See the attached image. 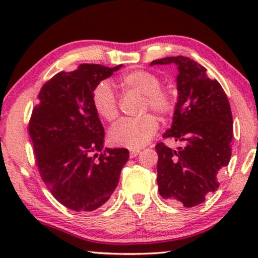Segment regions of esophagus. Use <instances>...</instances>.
I'll return each instance as SVG.
<instances>
[{"label":"esophagus","instance_id":"obj_1","mask_svg":"<svg viewBox=\"0 0 258 258\" xmlns=\"http://www.w3.org/2000/svg\"><path fill=\"white\" fill-rule=\"evenodd\" d=\"M140 154V150L139 149H134V150H130V153H129V155H130V158H134V157H136L137 155Z\"/></svg>","mask_w":258,"mask_h":258}]
</instances>
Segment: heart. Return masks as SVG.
<instances>
[{"instance_id":"obj_1","label":"heart","mask_w":258,"mask_h":258,"mask_svg":"<svg viewBox=\"0 0 258 258\" xmlns=\"http://www.w3.org/2000/svg\"><path fill=\"white\" fill-rule=\"evenodd\" d=\"M119 84L126 90H134L144 97L143 110L148 109L161 116H167L174 109V100L167 90L161 89V80L147 70H133L124 74ZM91 103L96 114L107 122H112L118 116V103L110 84L102 81L94 88ZM157 119L148 114L139 118H124L112 126L109 141L112 146L139 149L150 142L157 130Z\"/></svg>"}]
</instances>
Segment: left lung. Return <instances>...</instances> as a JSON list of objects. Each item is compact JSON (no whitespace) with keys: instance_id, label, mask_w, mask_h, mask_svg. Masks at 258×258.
Wrapping results in <instances>:
<instances>
[{"instance_id":"obj_1","label":"left lung","mask_w":258,"mask_h":258,"mask_svg":"<svg viewBox=\"0 0 258 258\" xmlns=\"http://www.w3.org/2000/svg\"><path fill=\"white\" fill-rule=\"evenodd\" d=\"M177 67V103L164 139L182 142L176 150L156 144L160 195L185 208L204 202L216 191L217 174L231 157L232 115L223 88L203 66L184 56L155 59L150 66Z\"/></svg>"}]
</instances>
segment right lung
<instances>
[{
    "label": "right lung",
    "instance_id": "right-lung-1",
    "mask_svg": "<svg viewBox=\"0 0 258 258\" xmlns=\"http://www.w3.org/2000/svg\"><path fill=\"white\" fill-rule=\"evenodd\" d=\"M80 64L43 84L29 121L36 164L52 196L75 211H93L107 202L129 158L124 148L103 149L104 129L91 95L101 81L121 68ZM95 151L100 154L92 155Z\"/></svg>",
    "mask_w": 258,
    "mask_h": 258
}]
</instances>
